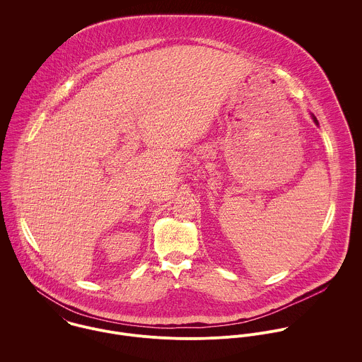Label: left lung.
Returning a JSON list of instances; mask_svg holds the SVG:
<instances>
[{"instance_id": "8db88e82", "label": "left lung", "mask_w": 362, "mask_h": 362, "mask_svg": "<svg viewBox=\"0 0 362 362\" xmlns=\"http://www.w3.org/2000/svg\"><path fill=\"white\" fill-rule=\"evenodd\" d=\"M312 119H313V122H315V124H316V125H317V119H316V117H315V115H313V114H312Z\"/></svg>"}]
</instances>
